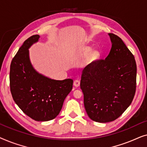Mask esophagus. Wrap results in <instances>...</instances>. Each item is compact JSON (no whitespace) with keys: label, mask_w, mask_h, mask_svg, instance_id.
Listing matches in <instances>:
<instances>
[{"label":"esophagus","mask_w":147,"mask_h":147,"mask_svg":"<svg viewBox=\"0 0 147 147\" xmlns=\"http://www.w3.org/2000/svg\"><path fill=\"white\" fill-rule=\"evenodd\" d=\"M80 85V80H76L75 81H74V86H76V87H79Z\"/></svg>","instance_id":"34e87169"}]
</instances>
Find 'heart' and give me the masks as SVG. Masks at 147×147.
<instances>
[{"mask_svg": "<svg viewBox=\"0 0 147 147\" xmlns=\"http://www.w3.org/2000/svg\"><path fill=\"white\" fill-rule=\"evenodd\" d=\"M78 53L81 57H85L86 56H87L85 61L86 67L93 65L94 63L97 62L101 57V53L99 50L97 49H92V48L88 45L82 46L80 48Z\"/></svg>", "mask_w": 147, "mask_h": 147, "instance_id": "1", "label": "heart"}]
</instances>
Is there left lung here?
<instances>
[{"label": "left lung", "instance_id": "left-lung-1", "mask_svg": "<svg viewBox=\"0 0 147 147\" xmlns=\"http://www.w3.org/2000/svg\"><path fill=\"white\" fill-rule=\"evenodd\" d=\"M112 47L105 60L86 67L80 88L90 119L105 123L116 120L127 109L136 91V64L122 40L108 33Z\"/></svg>", "mask_w": 147, "mask_h": 147}]
</instances>
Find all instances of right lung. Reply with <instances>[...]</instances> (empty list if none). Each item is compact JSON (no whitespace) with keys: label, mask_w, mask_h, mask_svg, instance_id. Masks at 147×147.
I'll return each mask as SVG.
<instances>
[{"label":"right lung","mask_w":147,"mask_h":147,"mask_svg":"<svg viewBox=\"0 0 147 147\" xmlns=\"http://www.w3.org/2000/svg\"><path fill=\"white\" fill-rule=\"evenodd\" d=\"M39 37L35 35L26 40L12 60L10 88L14 101L24 113L36 121L45 122L59 114L73 80L51 79L33 67L29 49Z\"/></svg>","instance_id":"obj_1"}]
</instances>
